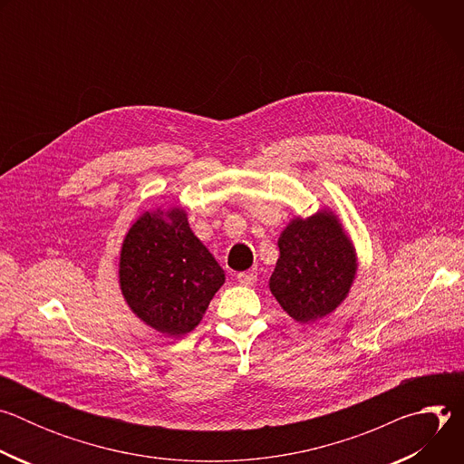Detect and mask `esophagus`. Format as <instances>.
<instances>
[{
    "label": "esophagus",
    "instance_id": "esophagus-1",
    "mask_svg": "<svg viewBox=\"0 0 464 464\" xmlns=\"http://www.w3.org/2000/svg\"><path fill=\"white\" fill-rule=\"evenodd\" d=\"M237 279H238V283H240V285L249 286V285H253V283L256 281V272H255V270L240 272V274H237Z\"/></svg>",
    "mask_w": 464,
    "mask_h": 464
}]
</instances>
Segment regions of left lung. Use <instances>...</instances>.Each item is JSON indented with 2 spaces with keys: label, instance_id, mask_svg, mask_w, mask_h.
I'll list each match as a JSON object with an SVG mask.
<instances>
[{
  "label": "left lung",
  "instance_id": "obj_1",
  "mask_svg": "<svg viewBox=\"0 0 464 464\" xmlns=\"http://www.w3.org/2000/svg\"><path fill=\"white\" fill-rule=\"evenodd\" d=\"M270 290L285 312L310 323L334 312L356 276V255L340 220L328 211L295 218L279 237Z\"/></svg>",
  "mask_w": 464,
  "mask_h": 464
}]
</instances>
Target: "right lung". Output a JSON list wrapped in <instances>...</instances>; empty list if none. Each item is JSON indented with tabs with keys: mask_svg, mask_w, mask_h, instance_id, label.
<instances>
[{
	"mask_svg": "<svg viewBox=\"0 0 464 464\" xmlns=\"http://www.w3.org/2000/svg\"><path fill=\"white\" fill-rule=\"evenodd\" d=\"M224 281V270L179 208L145 213L124 237L122 295L131 312L165 336L190 333Z\"/></svg>",
	"mask_w": 464,
	"mask_h": 464,
	"instance_id": "right-lung-1",
	"label": "right lung"
}]
</instances>
